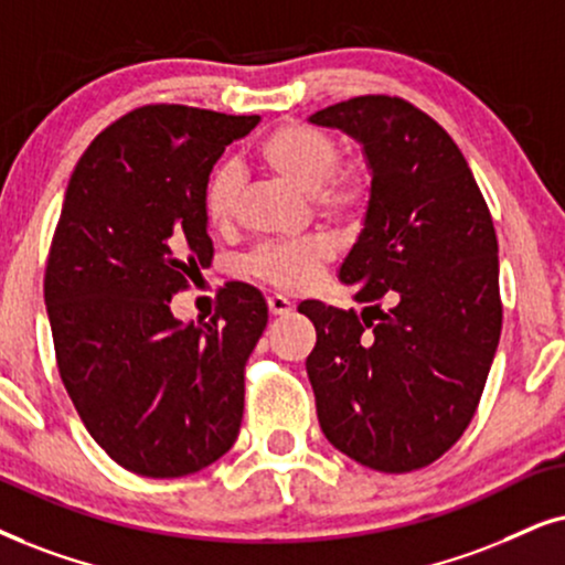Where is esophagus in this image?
Segmentation results:
<instances>
[{
  "instance_id": "34e87169",
  "label": "esophagus",
  "mask_w": 565,
  "mask_h": 565,
  "mask_svg": "<svg viewBox=\"0 0 565 565\" xmlns=\"http://www.w3.org/2000/svg\"><path fill=\"white\" fill-rule=\"evenodd\" d=\"M268 310H270V316H287V312L295 310V305H291L287 297L274 295V297H268Z\"/></svg>"
}]
</instances>
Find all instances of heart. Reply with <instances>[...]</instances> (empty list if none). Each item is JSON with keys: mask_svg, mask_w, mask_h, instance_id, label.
I'll list each match as a JSON object with an SVG mask.
<instances>
[{"mask_svg": "<svg viewBox=\"0 0 565 565\" xmlns=\"http://www.w3.org/2000/svg\"><path fill=\"white\" fill-rule=\"evenodd\" d=\"M258 156L276 177L312 195L323 213L339 216L360 203L362 184L352 174H335L339 146L331 135L316 127L284 125L260 140ZM239 169L221 163L205 184V218L216 230H226L237 216ZM333 258V242L328 237H307L289 245H266L249 258V274L270 287L297 291L316 281L318 270Z\"/></svg>", "mask_w": 565, "mask_h": 565, "instance_id": "1", "label": "heart"}]
</instances>
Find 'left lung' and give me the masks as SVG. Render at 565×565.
<instances>
[{
  "instance_id": "obj_1",
  "label": "left lung",
  "mask_w": 565,
  "mask_h": 565,
  "mask_svg": "<svg viewBox=\"0 0 565 565\" xmlns=\"http://www.w3.org/2000/svg\"><path fill=\"white\" fill-rule=\"evenodd\" d=\"M307 122L360 142L370 171L360 237L339 268L365 307L299 305L318 333L307 377L320 430L362 467L412 472L472 423L501 339L490 211L448 132L402 98L356 96Z\"/></svg>"
}]
</instances>
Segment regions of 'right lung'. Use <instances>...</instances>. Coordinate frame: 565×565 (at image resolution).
Returning <instances> with one entry per match:
<instances>
[{
  "instance_id": "add662e5",
  "label": "right lung",
  "mask_w": 565,
  "mask_h": 565,
  "mask_svg": "<svg viewBox=\"0 0 565 565\" xmlns=\"http://www.w3.org/2000/svg\"><path fill=\"white\" fill-rule=\"evenodd\" d=\"M258 119L142 106L90 142L64 190L44 278L56 365L93 440L135 475L200 472L237 440L266 299L230 284L211 323L169 302L211 266L205 184Z\"/></svg>"
}]
</instances>
